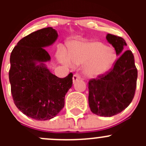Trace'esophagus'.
<instances>
[{
	"mask_svg": "<svg viewBox=\"0 0 146 146\" xmlns=\"http://www.w3.org/2000/svg\"><path fill=\"white\" fill-rule=\"evenodd\" d=\"M80 75L78 74V73H76V74L73 75V83H75L76 81H78V80H80Z\"/></svg>",
	"mask_w": 146,
	"mask_h": 146,
	"instance_id": "obj_1",
	"label": "esophagus"
}]
</instances>
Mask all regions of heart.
<instances>
[{
    "label": "heart",
    "mask_w": 146,
    "mask_h": 146,
    "mask_svg": "<svg viewBox=\"0 0 146 146\" xmlns=\"http://www.w3.org/2000/svg\"><path fill=\"white\" fill-rule=\"evenodd\" d=\"M70 60L76 65L87 63L83 69L85 76L90 78L102 76L111 68L115 59L114 51L98 41L75 42L70 48ZM61 61L68 66L71 62L68 57H61Z\"/></svg>",
    "instance_id": "heart-1"
}]
</instances>
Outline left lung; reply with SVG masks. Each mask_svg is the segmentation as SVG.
Listing matches in <instances>:
<instances>
[{
	"instance_id": "1",
	"label": "left lung",
	"mask_w": 146,
	"mask_h": 146,
	"mask_svg": "<svg viewBox=\"0 0 146 146\" xmlns=\"http://www.w3.org/2000/svg\"><path fill=\"white\" fill-rule=\"evenodd\" d=\"M106 39L119 56L114 67L106 74L92 79L88 83V102L91 111L101 117H112L121 112L133 100L138 71L131 51L123 47V38L108 34Z\"/></svg>"
}]
</instances>
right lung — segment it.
Returning <instances> with one entry per match:
<instances>
[{"label":"right lung","mask_w":146,"mask_h":146,"mask_svg":"<svg viewBox=\"0 0 146 146\" xmlns=\"http://www.w3.org/2000/svg\"><path fill=\"white\" fill-rule=\"evenodd\" d=\"M58 33L46 27L20 39L10 54L9 80L16 107L30 118H54L64 107L65 95L73 84V73L64 78L52 74L45 62L51 60L44 48L52 45Z\"/></svg>","instance_id":"obj_1"}]
</instances>
